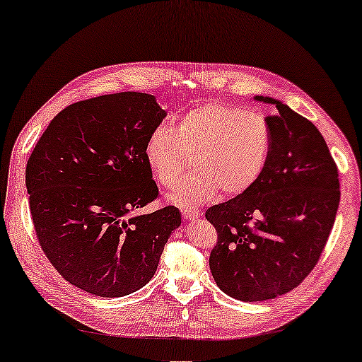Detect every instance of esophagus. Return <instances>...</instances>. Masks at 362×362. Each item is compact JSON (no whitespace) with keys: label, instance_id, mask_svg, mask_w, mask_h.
Instances as JSON below:
<instances>
[{"label":"esophagus","instance_id":"34e87169","mask_svg":"<svg viewBox=\"0 0 362 362\" xmlns=\"http://www.w3.org/2000/svg\"><path fill=\"white\" fill-rule=\"evenodd\" d=\"M181 213H182V218H185V220H189V221L199 220L200 215H202V213H200L199 210H182Z\"/></svg>","mask_w":362,"mask_h":362}]
</instances>
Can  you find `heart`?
Instances as JSON below:
<instances>
[{
	"instance_id": "heart-1",
	"label": "heart",
	"mask_w": 362,
	"mask_h": 362,
	"mask_svg": "<svg viewBox=\"0 0 362 362\" xmlns=\"http://www.w3.org/2000/svg\"><path fill=\"white\" fill-rule=\"evenodd\" d=\"M272 129L264 117L239 105L205 103L180 117L175 128L158 125L146 141L147 163L160 185L173 189L191 168L195 173L171 194L180 206H197L218 194L248 191L268 165Z\"/></svg>"
}]
</instances>
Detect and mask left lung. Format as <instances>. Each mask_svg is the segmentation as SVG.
<instances>
[{"label":"left lung","mask_w":362,"mask_h":362,"mask_svg":"<svg viewBox=\"0 0 362 362\" xmlns=\"http://www.w3.org/2000/svg\"><path fill=\"white\" fill-rule=\"evenodd\" d=\"M266 117L272 149L263 175L244 194L210 206L218 240L210 269L224 293L264 301L300 286L327 244L340 202L337 163L319 129L272 98Z\"/></svg>","instance_id":"8db88e82"}]
</instances>
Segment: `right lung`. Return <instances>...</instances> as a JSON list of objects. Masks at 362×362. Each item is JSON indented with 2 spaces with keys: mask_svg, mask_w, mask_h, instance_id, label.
Returning <instances> with one entry per match:
<instances>
[{
  "mask_svg": "<svg viewBox=\"0 0 362 362\" xmlns=\"http://www.w3.org/2000/svg\"><path fill=\"white\" fill-rule=\"evenodd\" d=\"M167 112L146 93L75 103L52 118L27 162L32 221L46 258L72 286L125 297L157 271L175 205L133 215L158 197L144 147Z\"/></svg>",
  "mask_w": 362,
  "mask_h": 362,
  "instance_id": "obj_1",
  "label": "right lung"
}]
</instances>
